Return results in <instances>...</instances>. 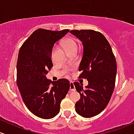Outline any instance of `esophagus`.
<instances>
[{
	"label": "esophagus",
	"instance_id": "1",
	"mask_svg": "<svg viewBox=\"0 0 134 134\" xmlns=\"http://www.w3.org/2000/svg\"><path fill=\"white\" fill-rule=\"evenodd\" d=\"M70 90L72 91V92H74V91L76 90V88H75V86L74 85V83H73V82H72V81L70 82Z\"/></svg>",
	"mask_w": 134,
	"mask_h": 134
}]
</instances>
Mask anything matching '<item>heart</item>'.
I'll use <instances>...</instances> for the list:
<instances>
[{"label": "heart", "mask_w": 134, "mask_h": 134, "mask_svg": "<svg viewBox=\"0 0 134 134\" xmlns=\"http://www.w3.org/2000/svg\"><path fill=\"white\" fill-rule=\"evenodd\" d=\"M64 46L67 52L72 50H77V43L76 41L72 37H67L65 39L64 42Z\"/></svg>", "instance_id": "obj_1"}]
</instances>
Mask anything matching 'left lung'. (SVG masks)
<instances>
[{"label": "left lung", "mask_w": 134, "mask_h": 134, "mask_svg": "<svg viewBox=\"0 0 134 134\" xmlns=\"http://www.w3.org/2000/svg\"><path fill=\"white\" fill-rule=\"evenodd\" d=\"M82 42L83 53L79 67V78L88 84L74 82L80 99L75 104L76 112L84 118L100 113L108 105L114 88L117 66L109 43L102 34L93 30H70Z\"/></svg>", "instance_id": "1"}]
</instances>
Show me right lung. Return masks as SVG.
Returning <instances> with one entry per match:
<instances>
[{"instance_id":"1","label":"right lung","mask_w":134,"mask_h":134,"mask_svg":"<svg viewBox=\"0 0 134 134\" xmlns=\"http://www.w3.org/2000/svg\"><path fill=\"white\" fill-rule=\"evenodd\" d=\"M69 30L37 29L21 46L17 61V85L29 111L42 119H51L60 112V103L70 88L66 79L51 82L47 79L53 67L51 54L56 42Z\"/></svg>"}]
</instances>
